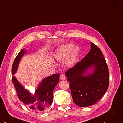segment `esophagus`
<instances>
[{"mask_svg":"<svg viewBox=\"0 0 123 123\" xmlns=\"http://www.w3.org/2000/svg\"><path fill=\"white\" fill-rule=\"evenodd\" d=\"M60 79L61 80H65L66 79V76L64 74H61L60 75Z\"/></svg>","mask_w":123,"mask_h":123,"instance_id":"34e87169","label":"esophagus"}]
</instances>
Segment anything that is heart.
<instances>
[{
    "instance_id": "obj_1",
    "label": "heart",
    "mask_w": 123,
    "mask_h": 123,
    "mask_svg": "<svg viewBox=\"0 0 123 123\" xmlns=\"http://www.w3.org/2000/svg\"><path fill=\"white\" fill-rule=\"evenodd\" d=\"M78 52V47H74V45L72 43H68L62 45L57 50L54 55L55 59L57 61L63 62L68 58L67 64L71 66L75 62Z\"/></svg>"
}]
</instances>
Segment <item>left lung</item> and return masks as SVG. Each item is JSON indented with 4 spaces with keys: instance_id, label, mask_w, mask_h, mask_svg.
<instances>
[{
    "instance_id": "obj_1",
    "label": "left lung",
    "mask_w": 123,
    "mask_h": 123,
    "mask_svg": "<svg viewBox=\"0 0 123 123\" xmlns=\"http://www.w3.org/2000/svg\"><path fill=\"white\" fill-rule=\"evenodd\" d=\"M90 68H93L92 74H89ZM65 74L73 101L79 106L93 105L105 95L109 86V75L105 59L101 50L92 42L88 54Z\"/></svg>"
}]
</instances>
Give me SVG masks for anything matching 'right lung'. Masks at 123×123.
I'll use <instances>...</instances> for the list:
<instances>
[{"label": "right lung", "instance_id": "right-lung-1", "mask_svg": "<svg viewBox=\"0 0 123 123\" xmlns=\"http://www.w3.org/2000/svg\"><path fill=\"white\" fill-rule=\"evenodd\" d=\"M26 51L22 49L16 56L12 67L14 75L18 70L19 62ZM59 74H55L46 77L40 82L34 95L24 88L15 76L12 81L19 99L30 109L38 111H44L51 105L53 102V92L59 81Z\"/></svg>", "mask_w": 123, "mask_h": 123}]
</instances>
